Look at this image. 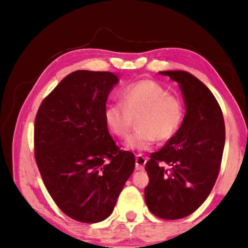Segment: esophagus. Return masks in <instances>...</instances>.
<instances>
[{"label":"esophagus","instance_id":"esophagus-1","mask_svg":"<svg viewBox=\"0 0 248 248\" xmlns=\"http://www.w3.org/2000/svg\"><path fill=\"white\" fill-rule=\"evenodd\" d=\"M146 161H148V159H146V157H144L143 155L138 154L137 157H136V169H137V170H143Z\"/></svg>","mask_w":248,"mask_h":248}]
</instances>
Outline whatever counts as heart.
<instances>
[{
  "label": "heart",
  "mask_w": 248,
  "mask_h": 248,
  "mask_svg": "<svg viewBox=\"0 0 248 248\" xmlns=\"http://www.w3.org/2000/svg\"><path fill=\"white\" fill-rule=\"evenodd\" d=\"M184 105L177 96L150 79L129 84L120 92V102L106 105L104 119L117 137L128 133L133 117L138 127L124 140L125 148L136 151L152 149L156 139L166 141L178 131L184 119Z\"/></svg>",
  "instance_id": "b5f03b06"
}]
</instances>
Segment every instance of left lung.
<instances>
[{
    "instance_id": "1",
    "label": "left lung",
    "mask_w": 248,
    "mask_h": 248,
    "mask_svg": "<svg viewBox=\"0 0 248 248\" xmlns=\"http://www.w3.org/2000/svg\"><path fill=\"white\" fill-rule=\"evenodd\" d=\"M179 84L186 105L183 124L145 164L144 189L150 211L177 220L195 212L211 192L220 171L225 125L219 103L207 86L186 71H162Z\"/></svg>"
}]
</instances>
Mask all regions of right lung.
<instances>
[{
    "mask_svg": "<svg viewBox=\"0 0 248 248\" xmlns=\"http://www.w3.org/2000/svg\"><path fill=\"white\" fill-rule=\"evenodd\" d=\"M118 81L111 72L75 71L43 100L35 118V158L45 186L62 212L83 223L111 215L136 166L104 119Z\"/></svg>",
    "mask_w": 248,
    "mask_h": 248,
    "instance_id": "obj_1",
    "label": "right lung"
}]
</instances>
